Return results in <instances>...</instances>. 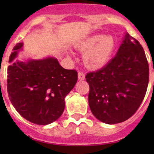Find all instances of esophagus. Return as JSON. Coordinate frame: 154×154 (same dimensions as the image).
I'll return each instance as SVG.
<instances>
[{
  "instance_id": "34e87169",
  "label": "esophagus",
  "mask_w": 154,
  "mask_h": 154,
  "mask_svg": "<svg viewBox=\"0 0 154 154\" xmlns=\"http://www.w3.org/2000/svg\"><path fill=\"white\" fill-rule=\"evenodd\" d=\"M78 79L80 80H83L85 79V74L82 71H79L78 72Z\"/></svg>"
}]
</instances>
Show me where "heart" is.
Here are the masks:
<instances>
[{
    "instance_id": "b5f03b06",
    "label": "heart",
    "mask_w": 154,
    "mask_h": 154,
    "mask_svg": "<svg viewBox=\"0 0 154 154\" xmlns=\"http://www.w3.org/2000/svg\"><path fill=\"white\" fill-rule=\"evenodd\" d=\"M76 47L79 51L86 52L83 61L87 67L96 69L109 61L116 48V42L111 36L95 35L79 43Z\"/></svg>"
}]
</instances>
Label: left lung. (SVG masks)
Listing matches in <instances>:
<instances>
[{
    "instance_id": "8db88e82",
    "label": "left lung",
    "mask_w": 154,
    "mask_h": 154,
    "mask_svg": "<svg viewBox=\"0 0 154 154\" xmlns=\"http://www.w3.org/2000/svg\"><path fill=\"white\" fill-rule=\"evenodd\" d=\"M86 79L92 114L109 125L125 122L140 106L148 86L149 66L143 48L126 34L116 55L106 66L86 74Z\"/></svg>"
}]
</instances>
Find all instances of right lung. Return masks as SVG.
Returning <instances> with one entry per match:
<instances>
[{
	"instance_id": "1",
	"label": "right lung",
	"mask_w": 154,
	"mask_h": 154,
	"mask_svg": "<svg viewBox=\"0 0 154 154\" xmlns=\"http://www.w3.org/2000/svg\"><path fill=\"white\" fill-rule=\"evenodd\" d=\"M22 43H18L10 62L17 56ZM7 92L18 113L32 123L46 125L63 114L65 97L77 81L76 70L65 69L56 59L17 61L8 66Z\"/></svg>"
}]
</instances>
